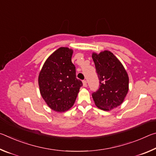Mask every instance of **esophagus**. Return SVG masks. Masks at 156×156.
Instances as JSON below:
<instances>
[{"mask_svg": "<svg viewBox=\"0 0 156 156\" xmlns=\"http://www.w3.org/2000/svg\"><path fill=\"white\" fill-rule=\"evenodd\" d=\"M83 86L85 87H87V82L85 80H84L83 81Z\"/></svg>", "mask_w": 156, "mask_h": 156, "instance_id": "esophagus-1", "label": "esophagus"}]
</instances>
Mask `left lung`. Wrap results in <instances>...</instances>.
Returning a JSON list of instances; mask_svg holds the SVG:
<instances>
[{"mask_svg":"<svg viewBox=\"0 0 156 156\" xmlns=\"http://www.w3.org/2000/svg\"><path fill=\"white\" fill-rule=\"evenodd\" d=\"M100 86L92 94L95 104L100 109L109 111L122 103L129 90V77L120 60L109 51L94 53Z\"/></svg>","mask_w":156,"mask_h":156,"instance_id":"obj_1","label":"left lung"}]
</instances>
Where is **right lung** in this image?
I'll return each instance as SVG.
<instances>
[{
	"label": "right lung",
	"mask_w": 156,
	"mask_h": 156,
	"mask_svg": "<svg viewBox=\"0 0 156 156\" xmlns=\"http://www.w3.org/2000/svg\"><path fill=\"white\" fill-rule=\"evenodd\" d=\"M73 50L60 47L44 62L38 76L41 94L47 105L57 112L72 107L83 83L76 78L72 62Z\"/></svg>",
	"instance_id": "right-lung-1"
}]
</instances>
